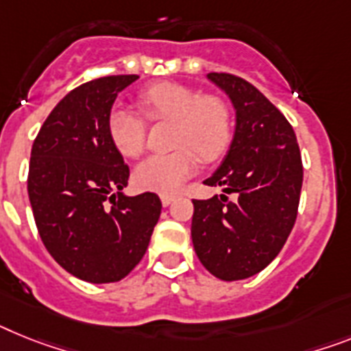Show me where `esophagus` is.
Masks as SVG:
<instances>
[{
	"mask_svg": "<svg viewBox=\"0 0 351 351\" xmlns=\"http://www.w3.org/2000/svg\"><path fill=\"white\" fill-rule=\"evenodd\" d=\"M175 194H160V202L164 207H167V205H171V203L175 202Z\"/></svg>",
	"mask_w": 351,
	"mask_h": 351,
	"instance_id": "1",
	"label": "esophagus"
}]
</instances>
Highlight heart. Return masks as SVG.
<instances>
[{
	"instance_id": "b5f03b06",
	"label": "heart",
	"mask_w": 351,
	"mask_h": 351,
	"mask_svg": "<svg viewBox=\"0 0 351 351\" xmlns=\"http://www.w3.org/2000/svg\"><path fill=\"white\" fill-rule=\"evenodd\" d=\"M137 103L149 121H173L171 144L176 149L157 153L134 171L139 189L173 193L203 162H216L226 153L234 134L228 103L173 82H160L143 89ZM107 130L114 148L126 158L139 157L146 148L148 123L141 114L116 105L107 117Z\"/></svg>"
}]
</instances>
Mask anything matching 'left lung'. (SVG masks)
Masks as SVG:
<instances>
[{"instance_id":"obj_1","label":"left lung","mask_w":351,"mask_h":351,"mask_svg":"<svg viewBox=\"0 0 351 351\" xmlns=\"http://www.w3.org/2000/svg\"><path fill=\"white\" fill-rule=\"evenodd\" d=\"M208 80L230 96L237 125L225 160L205 180L221 185L225 194L193 199L191 235L199 262L212 275L243 280L264 269L293 230L302 155L291 123L255 85L230 73H208Z\"/></svg>"}]
</instances>
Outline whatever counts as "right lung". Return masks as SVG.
Segmentation results:
<instances>
[{
    "instance_id": "obj_1",
    "label": "right lung",
    "mask_w": 351,
    "mask_h": 351,
    "mask_svg": "<svg viewBox=\"0 0 351 351\" xmlns=\"http://www.w3.org/2000/svg\"><path fill=\"white\" fill-rule=\"evenodd\" d=\"M137 78L103 76L73 89L32 146L28 196L40 239L67 273L90 284L125 278L160 217L155 193H121L130 169L107 130L117 93Z\"/></svg>"
}]
</instances>
